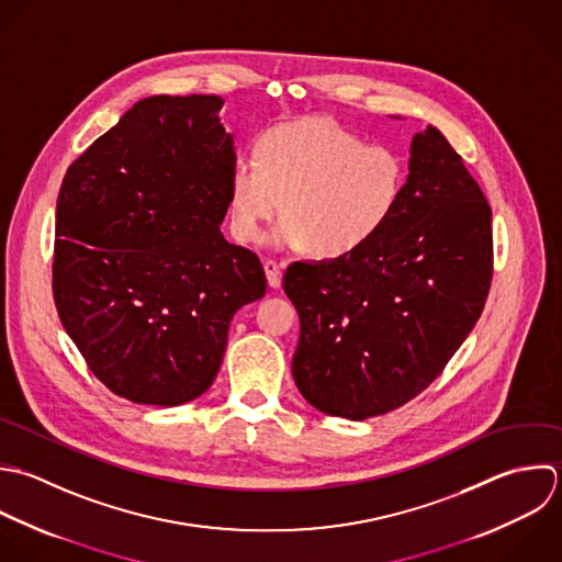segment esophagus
<instances>
[{
	"label": "esophagus",
	"mask_w": 562,
	"mask_h": 562,
	"mask_svg": "<svg viewBox=\"0 0 562 562\" xmlns=\"http://www.w3.org/2000/svg\"><path fill=\"white\" fill-rule=\"evenodd\" d=\"M265 273L271 289H278L282 284V265L276 260H265Z\"/></svg>",
	"instance_id": "obj_1"
}]
</instances>
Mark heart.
<instances>
[{"instance_id": "b5f03b06", "label": "heart", "mask_w": 562, "mask_h": 562, "mask_svg": "<svg viewBox=\"0 0 562 562\" xmlns=\"http://www.w3.org/2000/svg\"><path fill=\"white\" fill-rule=\"evenodd\" d=\"M405 188L401 155L363 144L328 115L265 131L256 161L229 172V227L236 240L258 243L280 207L276 245L306 247L313 258L339 260L370 245L392 221Z\"/></svg>"}]
</instances>
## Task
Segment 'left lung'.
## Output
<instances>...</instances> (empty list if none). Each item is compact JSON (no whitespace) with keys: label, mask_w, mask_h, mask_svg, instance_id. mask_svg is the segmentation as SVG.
<instances>
[{"label":"left lung","mask_w":562,"mask_h":562,"mask_svg":"<svg viewBox=\"0 0 562 562\" xmlns=\"http://www.w3.org/2000/svg\"><path fill=\"white\" fill-rule=\"evenodd\" d=\"M491 205L447 137L427 126L385 229L339 260L289 265L300 315L293 379L319 412L387 414L427 390L477 324L493 278Z\"/></svg>","instance_id":"left-lung-1"}]
</instances>
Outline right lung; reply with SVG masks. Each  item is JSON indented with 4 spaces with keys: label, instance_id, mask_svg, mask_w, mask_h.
Masks as SVG:
<instances>
[{
    "label": "right lung",
    "instance_id": "1",
    "mask_svg": "<svg viewBox=\"0 0 562 562\" xmlns=\"http://www.w3.org/2000/svg\"><path fill=\"white\" fill-rule=\"evenodd\" d=\"M218 95L135 102L65 172L52 291L60 324L113 394L175 407L218 374L234 313L267 291L258 256L221 234L234 139Z\"/></svg>",
    "mask_w": 562,
    "mask_h": 562
}]
</instances>
